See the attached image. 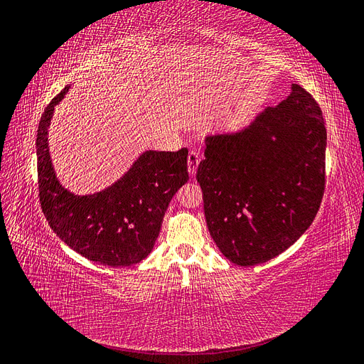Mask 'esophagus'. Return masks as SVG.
Masks as SVG:
<instances>
[{"label":"esophagus","mask_w":364,"mask_h":364,"mask_svg":"<svg viewBox=\"0 0 364 364\" xmlns=\"http://www.w3.org/2000/svg\"><path fill=\"white\" fill-rule=\"evenodd\" d=\"M199 162H200L199 153H197L196 150H191V151L188 153V171H190V174H191V176H194V174H196V171H197V165H199Z\"/></svg>","instance_id":"1"}]
</instances>
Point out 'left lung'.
I'll list each match as a JSON object with an SVG mask.
<instances>
[{"mask_svg": "<svg viewBox=\"0 0 364 364\" xmlns=\"http://www.w3.org/2000/svg\"><path fill=\"white\" fill-rule=\"evenodd\" d=\"M325 149L321 107L296 83L249 129L206 138L196 179L209 234L229 261L266 262L310 228L325 191Z\"/></svg>", "mask_w": 364, "mask_h": 364, "instance_id": "8db88e82", "label": "left lung"}]
</instances>
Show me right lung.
Wrapping results in <instances>:
<instances>
[{
  "label": "right lung",
  "instance_id": "1",
  "mask_svg": "<svg viewBox=\"0 0 364 364\" xmlns=\"http://www.w3.org/2000/svg\"><path fill=\"white\" fill-rule=\"evenodd\" d=\"M60 91L43 111L36 136L39 202L50 228L65 245L90 261L132 266L151 252L168 203L188 181V150L146 151L124 178L92 196H74L58 182L47 134Z\"/></svg>",
  "mask_w": 364,
  "mask_h": 364
}]
</instances>
